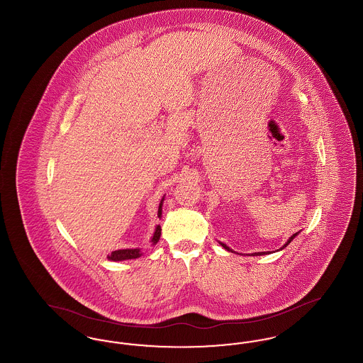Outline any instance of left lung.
Instances as JSON below:
<instances>
[{"instance_id":"1","label":"left lung","mask_w":363,"mask_h":363,"mask_svg":"<svg viewBox=\"0 0 363 363\" xmlns=\"http://www.w3.org/2000/svg\"><path fill=\"white\" fill-rule=\"evenodd\" d=\"M298 234H299V231H298V233H295V234H293V235H291V237H290V238H289V241L286 242V243H284V245H283V246H281V247H280V249H279V250H281V249H284V247H286V246H287V245H289V243H290V242L293 241L294 238H295V237H296V235H298ZM219 243H220V245H222V246H223V247H225V250H228V252H231V253H234V250H233V249H230V247H228V246H227V245H225V243H223V242H219ZM269 253H271V252H257V253H253V255H252V256H264V255H269Z\"/></svg>"}]
</instances>
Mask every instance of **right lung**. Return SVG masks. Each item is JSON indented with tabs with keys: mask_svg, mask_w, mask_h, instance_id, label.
Masks as SVG:
<instances>
[{
	"mask_svg": "<svg viewBox=\"0 0 363 363\" xmlns=\"http://www.w3.org/2000/svg\"><path fill=\"white\" fill-rule=\"evenodd\" d=\"M163 201H164V196L162 197L160 203H159V208H157V218H162V207H163ZM160 233H162V228L160 225H157L155 227V233L151 238L152 245H156L159 238H160ZM140 256H143V252L140 247L136 249H120V250H114L111 252V255L107 256V259L110 261H125V259H138Z\"/></svg>",
	"mask_w": 363,
	"mask_h": 363,
	"instance_id": "add662e5",
	"label": "right lung"
}]
</instances>
